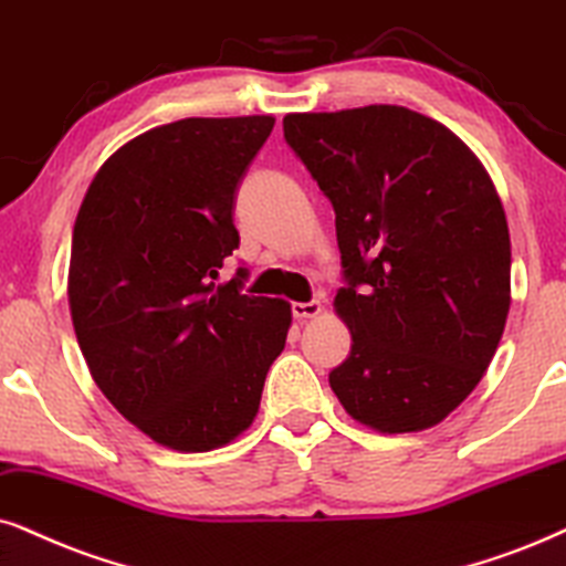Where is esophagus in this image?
Segmentation results:
<instances>
[{"label": "esophagus", "mask_w": 566, "mask_h": 566, "mask_svg": "<svg viewBox=\"0 0 566 566\" xmlns=\"http://www.w3.org/2000/svg\"><path fill=\"white\" fill-rule=\"evenodd\" d=\"M321 313V303L318 300H311V303H292V316L297 321H305V318H316Z\"/></svg>", "instance_id": "esophagus-1"}]
</instances>
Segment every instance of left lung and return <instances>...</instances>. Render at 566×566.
Returning a JSON list of instances; mask_svg holds the SVG:
<instances>
[{
	"instance_id": "1",
	"label": "left lung",
	"mask_w": 566,
	"mask_h": 566,
	"mask_svg": "<svg viewBox=\"0 0 566 566\" xmlns=\"http://www.w3.org/2000/svg\"><path fill=\"white\" fill-rule=\"evenodd\" d=\"M284 140L336 217L353 349L328 374L363 426L441 423L481 381L510 313L512 248L489 171L405 106L287 114Z\"/></svg>"
}]
</instances>
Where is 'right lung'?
<instances>
[{
    "instance_id": "1",
    "label": "right lung",
    "mask_w": 566,
    "mask_h": 566,
    "mask_svg": "<svg viewBox=\"0 0 566 566\" xmlns=\"http://www.w3.org/2000/svg\"><path fill=\"white\" fill-rule=\"evenodd\" d=\"M274 117H188L138 135L96 171L73 230L70 313L93 381L177 452L253 423L290 303L219 284L240 245L234 192Z\"/></svg>"
}]
</instances>
